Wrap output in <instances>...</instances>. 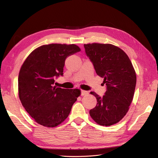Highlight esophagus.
Returning <instances> with one entry per match:
<instances>
[{"mask_svg":"<svg viewBox=\"0 0 158 158\" xmlns=\"http://www.w3.org/2000/svg\"><path fill=\"white\" fill-rule=\"evenodd\" d=\"M88 94V92L87 91H85V90H81V96H85V95H87Z\"/></svg>","mask_w":158,"mask_h":158,"instance_id":"34e87169","label":"esophagus"}]
</instances>
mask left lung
<instances>
[{"mask_svg": "<svg viewBox=\"0 0 158 158\" xmlns=\"http://www.w3.org/2000/svg\"><path fill=\"white\" fill-rule=\"evenodd\" d=\"M84 48L106 88L102 97L91 92L96 98L97 104L89 110V115L99 125H113L126 115L132 101L136 83L135 70L128 56L118 47L89 43L85 44Z\"/></svg>", "mask_w": 158, "mask_h": 158, "instance_id": "1", "label": "left lung"}]
</instances>
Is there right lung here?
Instances as JSON below:
<instances>
[{
    "instance_id": "obj_1",
    "label": "right lung",
    "mask_w": 158,
    "mask_h": 158,
    "mask_svg": "<svg viewBox=\"0 0 158 158\" xmlns=\"http://www.w3.org/2000/svg\"><path fill=\"white\" fill-rule=\"evenodd\" d=\"M81 49L76 45L49 44L35 49L22 64L18 77L19 97L26 111L36 122L56 127L64 121L80 96L78 89L54 86L63 76L67 57Z\"/></svg>"
}]
</instances>
